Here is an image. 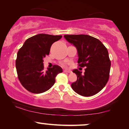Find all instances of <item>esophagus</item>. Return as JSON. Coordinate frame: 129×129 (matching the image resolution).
Wrapping results in <instances>:
<instances>
[{
	"mask_svg": "<svg viewBox=\"0 0 129 129\" xmlns=\"http://www.w3.org/2000/svg\"><path fill=\"white\" fill-rule=\"evenodd\" d=\"M64 72H65V73H71V71H70V70H64Z\"/></svg>",
	"mask_w": 129,
	"mask_h": 129,
	"instance_id": "34e87169",
	"label": "esophagus"
}]
</instances>
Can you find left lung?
I'll return each mask as SVG.
<instances>
[{"mask_svg":"<svg viewBox=\"0 0 129 129\" xmlns=\"http://www.w3.org/2000/svg\"><path fill=\"white\" fill-rule=\"evenodd\" d=\"M64 38L76 47L79 66L86 68L84 74L77 69L73 70L77 79L72 83V88L83 96L97 94L109 78L111 61L107 48L99 40L89 35H64Z\"/></svg>","mask_w":129,"mask_h":129,"instance_id":"8db88e82","label":"left lung"}]
</instances>
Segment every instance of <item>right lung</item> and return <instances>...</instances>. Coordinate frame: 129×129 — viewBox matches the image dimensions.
<instances>
[{
    "instance_id": "add662e5",
    "label": "right lung",
    "mask_w": 129,
    "mask_h": 129,
    "mask_svg": "<svg viewBox=\"0 0 129 129\" xmlns=\"http://www.w3.org/2000/svg\"><path fill=\"white\" fill-rule=\"evenodd\" d=\"M62 36L38 34L27 39L19 49L16 60L19 80L30 92L42 93L48 90L55 83L56 76L63 72L54 65L44 71L43 58L49 55L52 44Z\"/></svg>"
}]
</instances>
